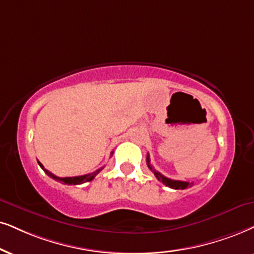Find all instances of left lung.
Segmentation results:
<instances>
[{"mask_svg": "<svg viewBox=\"0 0 254 254\" xmlns=\"http://www.w3.org/2000/svg\"><path fill=\"white\" fill-rule=\"evenodd\" d=\"M146 163H147V166H149V169L155 173L156 178L158 179L159 182H162L163 184H165L166 186H169V188L171 189H175V190H184V189H188V188H191L192 185H193V183H189V182H182V181H173V179H170V178H166L165 176H163L162 173L156 171L155 169L152 168V165L150 164V157H149V153H147V157H146Z\"/></svg>", "mask_w": 254, "mask_h": 254, "instance_id": "8db88e82", "label": "left lung"}]
</instances>
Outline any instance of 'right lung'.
<instances>
[{
  "label": "right lung",
  "instance_id": "obj_1",
  "mask_svg": "<svg viewBox=\"0 0 254 254\" xmlns=\"http://www.w3.org/2000/svg\"><path fill=\"white\" fill-rule=\"evenodd\" d=\"M111 156H112V152H111ZM38 165H40L41 168L43 169V171L46 172L47 175L49 176L50 178L55 179V181L60 182V183H64V184H68V185H78V184H83V183H86V182L92 181V179H94V178L96 177V176H97L98 173L102 171V169H103V168H101V169L96 170L95 172L88 173V175H84V176H76V177H64V178H60V177H57V176L53 175V173L48 171L47 169H44V166L42 165L40 162H38Z\"/></svg>",
  "mask_w": 254,
  "mask_h": 254
}]
</instances>
